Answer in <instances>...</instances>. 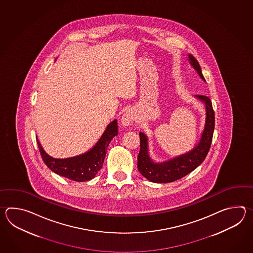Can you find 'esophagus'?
<instances>
[{
    "label": "esophagus",
    "mask_w": 253,
    "mask_h": 253,
    "mask_svg": "<svg viewBox=\"0 0 253 253\" xmlns=\"http://www.w3.org/2000/svg\"><path fill=\"white\" fill-rule=\"evenodd\" d=\"M134 119H135V115L132 110H128L122 116L121 119V124L123 125V126H129L134 123Z\"/></svg>",
    "instance_id": "1"
}]
</instances>
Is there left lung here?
<instances>
[{"mask_svg": "<svg viewBox=\"0 0 253 253\" xmlns=\"http://www.w3.org/2000/svg\"><path fill=\"white\" fill-rule=\"evenodd\" d=\"M189 60L202 80L205 81L197 59L190 54ZM196 97L205 103L206 120L205 130L202 134L200 143L193 150L186 153L185 155L175 157L172 160L161 164H156L151 160L148 155L147 137L145 134L140 132V151L137 156V168L141 174L151 182L170 183L184 177L190 172H193L195 168L199 167L210 150L214 130V110L209 97L204 95H198Z\"/></svg>", "mask_w": 253, "mask_h": 253, "instance_id": "left-lung-1", "label": "left lung"}]
</instances>
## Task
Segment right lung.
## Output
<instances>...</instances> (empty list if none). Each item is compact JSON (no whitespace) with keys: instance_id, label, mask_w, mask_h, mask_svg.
<instances>
[{"instance_id":"add662e5","label":"right lung","mask_w":253,"mask_h":253,"mask_svg":"<svg viewBox=\"0 0 253 253\" xmlns=\"http://www.w3.org/2000/svg\"><path fill=\"white\" fill-rule=\"evenodd\" d=\"M118 133V121L114 120L107 126L101 138L92 149L81 156L67 159L50 157L43 150L38 139L37 144L43 162L52 172L76 182H85L95 177L102 168L108 145Z\"/></svg>"}]
</instances>
